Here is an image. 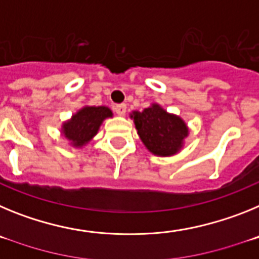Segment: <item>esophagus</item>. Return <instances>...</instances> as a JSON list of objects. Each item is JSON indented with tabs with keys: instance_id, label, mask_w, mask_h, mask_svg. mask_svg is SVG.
Returning a JSON list of instances; mask_svg holds the SVG:
<instances>
[{
	"instance_id": "esophagus-1",
	"label": "esophagus",
	"mask_w": 259,
	"mask_h": 259,
	"mask_svg": "<svg viewBox=\"0 0 259 259\" xmlns=\"http://www.w3.org/2000/svg\"><path fill=\"white\" fill-rule=\"evenodd\" d=\"M114 110H115V113L118 114V115L123 116L125 114L127 106H125L124 104H119V105H115V106H114Z\"/></svg>"
}]
</instances>
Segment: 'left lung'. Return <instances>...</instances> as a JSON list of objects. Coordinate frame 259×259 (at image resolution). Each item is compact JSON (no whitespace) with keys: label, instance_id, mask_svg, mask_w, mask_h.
Listing matches in <instances>:
<instances>
[{"label":"left lung","instance_id":"8db88e82","mask_svg":"<svg viewBox=\"0 0 259 259\" xmlns=\"http://www.w3.org/2000/svg\"><path fill=\"white\" fill-rule=\"evenodd\" d=\"M130 116L134 119L140 140L152 154L171 157L183 149L189 128L179 115L152 104L143 111H132Z\"/></svg>","mask_w":259,"mask_h":259}]
</instances>
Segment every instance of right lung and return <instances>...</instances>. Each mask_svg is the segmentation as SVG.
<instances>
[{
    "instance_id": "add662e5",
    "label": "right lung",
    "mask_w": 259,
    "mask_h": 259,
    "mask_svg": "<svg viewBox=\"0 0 259 259\" xmlns=\"http://www.w3.org/2000/svg\"><path fill=\"white\" fill-rule=\"evenodd\" d=\"M113 111L107 106H84L63 122L62 135L74 148H83L97 135L105 119L111 118Z\"/></svg>"
}]
</instances>
